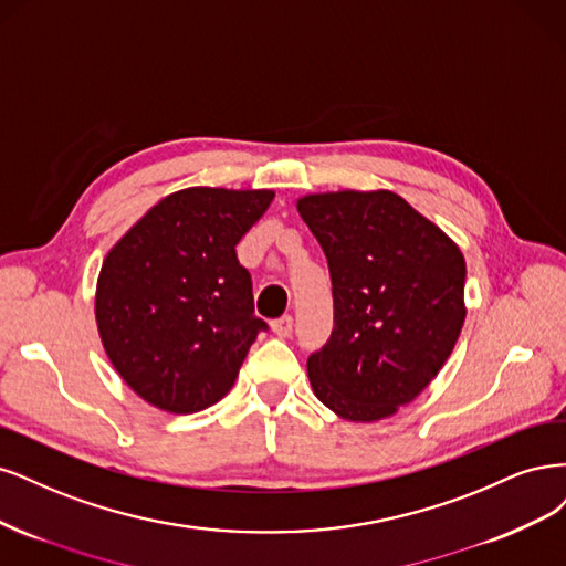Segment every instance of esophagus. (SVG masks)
<instances>
[{
	"mask_svg": "<svg viewBox=\"0 0 566 566\" xmlns=\"http://www.w3.org/2000/svg\"><path fill=\"white\" fill-rule=\"evenodd\" d=\"M270 326H272V332H275V336H280V338H289L291 334H294V317H291V315H284V317H280V319L272 322Z\"/></svg>",
	"mask_w": 566,
	"mask_h": 566,
	"instance_id": "34e87169",
	"label": "esophagus"
}]
</instances>
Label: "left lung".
<instances>
[{"instance_id": "1", "label": "left lung", "mask_w": 566, "mask_h": 566, "mask_svg": "<svg viewBox=\"0 0 566 566\" xmlns=\"http://www.w3.org/2000/svg\"><path fill=\"white\" fill-rule=\"evenodd\" d=\"M329 261L334 332L307 357L310 386L345 421L374 423L421 395L465 322V259L390 190L296 202Z\"/></svg>"}]
</instances>
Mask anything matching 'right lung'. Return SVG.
<instances>
[{
	"mask_svg": "<svg viewBox=\"0 0 566 566\" xmlns=\"http://www.w3.org/2000/svg\"><path fill=\"white\" fill-rule=\"evenodd\" d=\"M272 190L186 188L164 197L107 251L96 324L107 359L145 402L202 411L234 386L268 324L253 315L237 242Z\"/></svg>",
	"mask_w": 566,
	"mask_h": 566,
	"instance_id": "right-lung-1",
	"label": "right lung"
}]
</instances>
